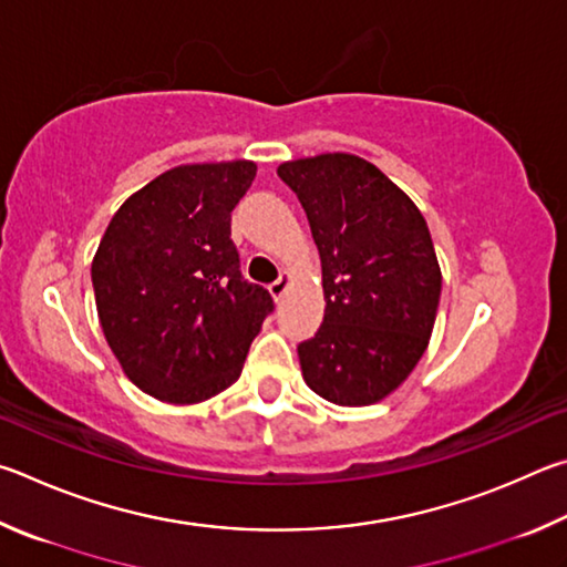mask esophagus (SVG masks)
<instances>
[{
  "mask_svg": "<svg viewBox=\"0 0 567 567\" xmlns=\"http://www.w3.org/2000/svg\"><path fill=\"white\" fill-rule=\"evenodd\" d=\"M289 286H291V274H289V271H284L281 276L276 278V281H274L271 286H268V291H271V296H274L276 301H281V299H284V293L289 291Z\"/></svg>",
  "mask_w": 567,
  "mask_h": 567,
  "instance_id": "34e87169",
  "label": "esophagus"
}]
</instances>
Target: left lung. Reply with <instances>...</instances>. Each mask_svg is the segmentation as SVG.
Listing matches in <instances>:
<instances>
[{
	"label": "left lung",
	"instance_id": "1",
	"mask_svg": "<svg viewBox=\"0 0 567 567\" xmlns=\"http://www.w3.org/2000/svg\"><path fill=\"white\" fill-rule=\"evenodd\" d=\"M299 196L323 271V323L299 343L303 381L336 405L383 401L429 349L441 266L429 224L379 166L321 154L276 168Z\"/></svg>",
	"mask_w": 567,
	"mask_h": 567
}]
</instances>
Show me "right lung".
I'll use <instances>...</instances> for the list:
<instances>
[{"mask_svg": "<svg viewBox=\"0 0 567 567\" xmlns=\"http://www.w3.org/2000/svg\"><path fill=\"white\" fill-rule=\"evenodd\" d=\"M254 162L168 168L118 206L92 261L99 323L128 381L188 405L241 375L248 346L274 311L238 271L231 212Z\"/></svg>", "mask_w": 567, "mask_h": 567, "instance_id": "1", "label": "right lung"}]
</instances>
